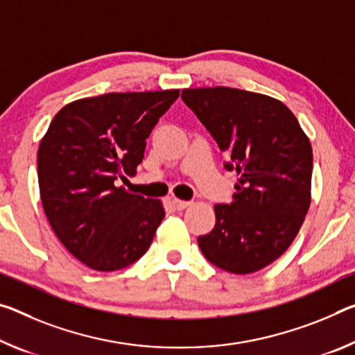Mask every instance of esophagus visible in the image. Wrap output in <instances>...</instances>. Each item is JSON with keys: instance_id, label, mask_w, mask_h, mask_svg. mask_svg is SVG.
Masks as SVG:
<instances>
[{"instance_id": "obj_1", "label": "esophagus", "mask_w": 355, "mask_h": 355, "mask_svg": "<svg viewBox=\"0 0 355 355\" xmlns=\"http://www.w3.org/2000/svg\"><path fill=\"white\" fill-rule=\"evenodd\" d=\"M173 207L177 208V210H184V208H188L191 205L189 200H180V199H173L172 200Z\"/></svg>"}]
</instances>
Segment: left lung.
<instances>
[{"mask_svg": "<svg viewBox=\"0 0 355 355\" xmlns=\"http://www.w3.org/2000/svg\"><path fill=\"white\" fill-rule=\"evenodd\" d=\"M182 99L239 182L230 204H216V224L198 239L213 266L235 275L267 267L297 237L311 204L313 148L295 115L267 94L229 87L187 88Z\"/></svg>", "mask_w": 355, "mask_h": 355, "instance_id": "8db88e82", "label": "left lung"}]
</instances>
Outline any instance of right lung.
Returning a JSON list of instances; mask_svg holds the SVG:
<instances>
[{"mask_svg": "<svg viewBox=\"0 0 355 355\" xmlns=\"http://www.w3.org/2000/svg\"><path fill=\"white\" fill-rule=\"evenodd\" d=\"M180 89L107 93L66 104L37 150L41 202L64 248L87 267L115 272L150 248L166 216L159 199L128 183L144 159L151 129Z\"/></svg>", "mask_w": 355, "mask_h": 355, "instance_id": "obj_1", "label": "right lung"}]
</instances>
